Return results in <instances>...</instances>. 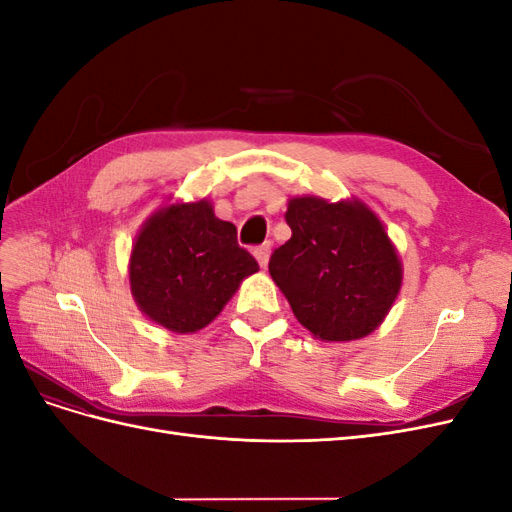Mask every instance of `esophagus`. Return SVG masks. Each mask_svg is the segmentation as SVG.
Instances as JSON below:
<instances>
[{"mask_svg": "<svg viewBox=\"0 0 512 512\" xmlns=\"http://www.w3.org/2000/svg\"><path fill=\"white\" fill-rule=\"evenodd\" d=\"M254 256H256V260H258V265H260L262 269H265L267 262H269V256H271V241H265L262 245L254 247Z\"/></svg>", "mask_w": 512, "mask_h": 512, "instance_id": "obj_1", "label": "esophagus"}]
</instances>
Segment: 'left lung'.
<instances>
[{
  "instance_id": "8db88e82",
  "label": "left lung",
  "mask_w": 512,
  "mask_h": 512,
  "mask_svg": "<svg viewBox=\"0 0 512 512\" xmlns=\"http://www.w3.org/2000/svg\"><path fill=\"white\" fill-rule=\"evenodd\" d=\"M292 237L277 247L269 273L297 320L327 342L374 331L401 286V262L382 222L363 203L292 198Z\"/></svg>"
}]
</instances>
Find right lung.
Instances as JSON below:
<instances>
[{
	"mask_svg": "<svg viewBox=\"0 0 512 512\" xmlns=\"http://www.w3.org/2000/svg\"><path fill=\"white\" fill-rule=\"evenodd\" d=\"M256 258L237 243L235 224L213 215L207 200L158 211L130 256L132 294L153 322L194 333L222 312Z\"/></svg>",
	"mask_w": 512,
	"mask_h": 512,
	"instance_id": "obj_1",
	"label": "right lung"
}]
</instances>
